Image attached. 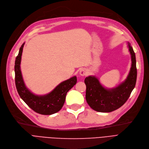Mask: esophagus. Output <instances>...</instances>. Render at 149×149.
Wrapping results in <instances>:
<instances>
[{
	"mask_svg": "<svg viewBox=\"0 0 149 149\" xmlns=\"http://www.w3.org/2000/svg\"><path fill=\"white\" fill-rule=\"evenodd\" d=\"M86 74H87V71L85 69H81L79 71V74L82 76H84L86 75Z\"/></svg>",
	"mask_w": 149,
	"mask_h": 149,
	"instance_id": "34e87169",
	"label": "esophagus"
}]
</instances>
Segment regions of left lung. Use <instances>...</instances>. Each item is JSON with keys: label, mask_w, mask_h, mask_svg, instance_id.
Segmentation results:
<instances>
[{"label": "left lung", "mask_w": 149, "mask_h": 149, "mask_svg": "<svg viewBox=\"0 0 149 149\" xmlns=\"http://www.w3.org/2000/svg\"><path fill=\"white\" fill-rule=\"evenodd\" d=\"M128 47L132 58V67L127 79L120 84L115 88H106L94 76L85 78L86 99L93 110L101 112L114 111L120 108L130 97L136 85L137 69L135 53L129 42Z\"/></svg>", "instance_id": "left-lung-1"}]
</instances>
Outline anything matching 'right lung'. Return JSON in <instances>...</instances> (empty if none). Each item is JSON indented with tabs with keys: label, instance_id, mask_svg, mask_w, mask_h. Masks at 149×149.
I'll return each instance as SVG.
<instances>
[{
	"label": "right lung",
	"instance_id": "add662e5",
	"mask_svg": "<svg viewBox=\"0 0 149 149\" xmlns=\"http://www.w3.org/2000/svg\"><path fill=\"white\" fill-rule=\"evenodd\" d=\"M24 45V43L21 46L15 60V84L17 91L24 102L35 112L42 115L55 114L62 109L67 92L76 84V76L60 83L54 90L46 95L33 94L26 87L20 68Z\"/></svg>",
	"mask_w": 149,
	"mask_h": 149
}]
</instances>
